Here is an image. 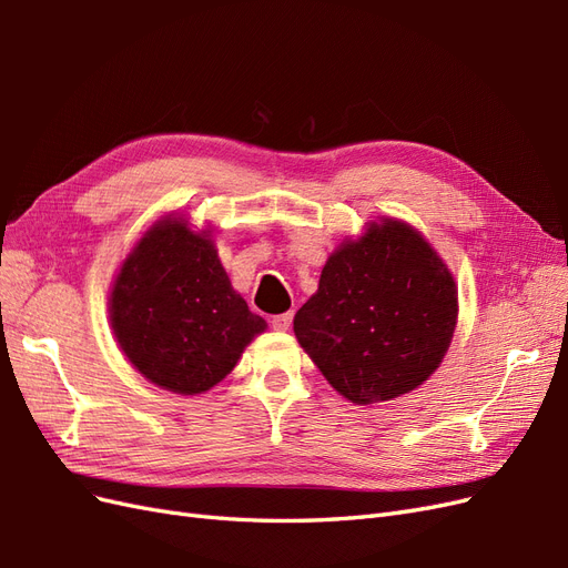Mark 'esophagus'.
Instances as JSON below:
<instances>
[{"mask_svg": "<svg viewBox=\"0 0 568 568\" xmlns=\"http://www.w3.org/2000/svg\"><path fill=\"white\" fill-rule=\"evenodd\" d=\"M291 320H294V315H291V313L274 315V317H272V329H274V332H288Z\"/></svg>", "mask_w": 568, "mask_h": 568, "instance_id": "34e87169", "label": "esophagus"}]
</instances>
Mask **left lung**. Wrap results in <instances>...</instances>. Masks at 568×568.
Returning <instances> with one entry per match:
<instances>
[{"label": "left lung", "mask_w": 568, "mask_h": 568, "mask_svg": "<svg viewBox=\"0 0 568 568\" xmlns=\"http://www.w3.org/2000/svg\"><path fill=\"white\" fill-rule=\"evenodd\" d=\"M455 324L448 265L415 227L384 217L329 255L294 332L343 398L372 405L422 386L448 353Z\"/></svg>", "instance_id": "left-lung-1"}]
</instances>
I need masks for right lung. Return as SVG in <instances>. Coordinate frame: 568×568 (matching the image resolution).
Here are the masks:
<instances>
[{
    "label": "right lung",
    "mask_w": 568,
    "mask_h": 568,
    "mask_svg": "<svg viewBox=\"0 0 568 568\" xmlns=\"http://www.w3.org/2000/svg\"><path fill=\"white\" fill-rule=\"evenodd\" d=\"M109 315L132 367L180 395L220 384L267 326L232 288L211 230L175 215L151 225L120 265Z\"/></svg>",
    "instance_id": "right-lung-1"
}]
</instances>
